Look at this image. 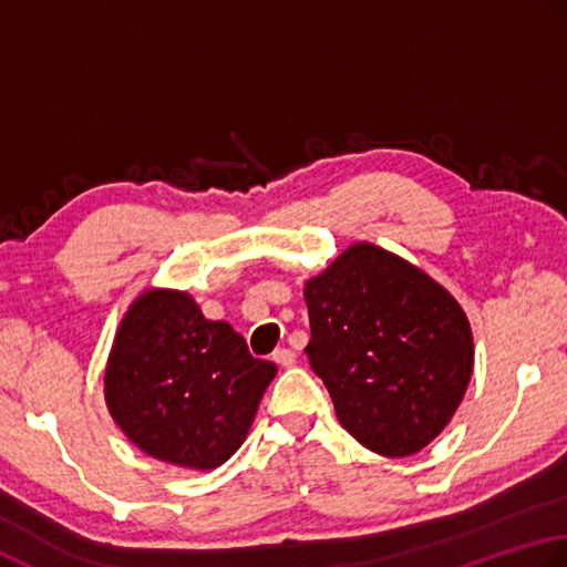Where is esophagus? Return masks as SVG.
<instances>
[{"label":"esophagus","mask_w":567,"mask_h":567,"mask_svg":"<svg viewBox=\"0 0 567 567\" xmlns=\"http://www.w3.org/2000/svg\"><path fill=\"white\" fill-rule=\"evenodd\" d=\"M274 362L279 367H293L296 364V352L288 348H279L274 352Z\"/></svg>","instance_id":"34e87169"}]
</instances>
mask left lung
<instances>
[{
  "label": "left lung",
  "instance_id": "obj_1",
  "mask_svg": "<svg viewBox=\"0 0 567 567\" xmlns=\"http://www.w3.org/2000/svg\"><path fill=\"white\" fill-rule=\"evenodd\" d=\"M306 354L354 441L409 457L465 396L475 344L465 310L429 274L369 241L306 281Z\"/></svg>",
  "mask_w": 567,
  "mask_h": 567
}]
</instances>
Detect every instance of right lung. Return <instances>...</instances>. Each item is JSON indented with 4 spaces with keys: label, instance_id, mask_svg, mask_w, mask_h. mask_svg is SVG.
I'll use <instances>...</instances> for the list:
<instances>
[{
    "label": "right lung",
    "instance_id": "obj_1",
    "mask_svg": "<svg viewBox=\"0 0 567 567\" xmlns=\"http://www.w3.org/2000/svg\"><path fill=\"white\" fill-rule=\"evenodd\" d=\"M276 364L186 291L148 288L126 310L105 369L114 423L146 455L215 470L245 443Z\"/></svg>",
    "mask_w": 567,
    "mask_h": 567
}]
</instances>
